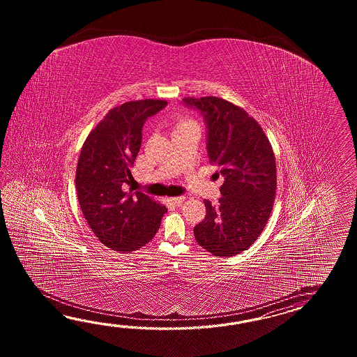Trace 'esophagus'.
Listing matches in <instances>:
<instances>
[{"label":"esophagus","mask_w":357,"mask_h":357,"mask_svg":"<svg viewBox=\"0 0 357 357\" xmlns=\"http://www.w3.org/2000/svg\"><path fill=\"white\" fill-rule=\"evenodd\" d=\"M174 204L176 205H181L182 203H183V200H185V197H171L169 199Z\"/></svg>","instance_id":"obj_1"}]
</instances>
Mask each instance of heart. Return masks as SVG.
I'll list each match as a JSON object with an SVG mask.
<instances>
[{
  "instance_id": "heart-1",
  "label": "heart",
  "mask_w": 357,
  "mask_h": 357,
  "mask_svg": "<svg viewBox=\"0 0 357 357\" xmlns=\"http://www.w3.org/2000/svg\"><path fill=\"white\" fill-rule=\"evenodd\" d=\"M186 128H197V122L189 120V119H182V120H178L175 125V130L186 129Z\"/></svg>"
}]
</instances>
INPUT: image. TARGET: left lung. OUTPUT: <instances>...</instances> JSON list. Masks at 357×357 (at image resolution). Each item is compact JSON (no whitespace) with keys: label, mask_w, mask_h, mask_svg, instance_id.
<instances>
[{"label":"left lung","mask_w":357,"mask_h":357,"mask_svg":"<svg viewBox=\"0 0 357 357\" xmlns=\"http://www.w3.org/2000/svg\"><path fill=\"white\" fill-rule=\"evenodd\" d=\"M183 103L203 114L209 162L225 177L220 204L205 200L206 215L194 228V235L205 250L229 258L258 240L273 209V148L258 121L226 99L188 97Z\"/></svg>","instance_id":"8db88e82"}]
</instances>
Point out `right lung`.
Returning a JSON list of instances; mask_svg holds the SVG:
<instances>
[{
    "label": "right lung",
    "instance_id": "obj_1",
    "mask_svg": "<svg viewBox=\"0 0 357 357\" xmlns=\"http://www.w3.org/2000/svg\"><path fill=\"white\" fill-rule=\"evenodd\" d=\"M167 105L140 99L114 107L84 142L76 167L77 200L84 218L107 248L120 252L140 249L157 234L167 208L140 191H123L132 180L145 120Z\"/></svg>",
    "mask_w": 357,
    "mask_h": 357
}]
</instances>
